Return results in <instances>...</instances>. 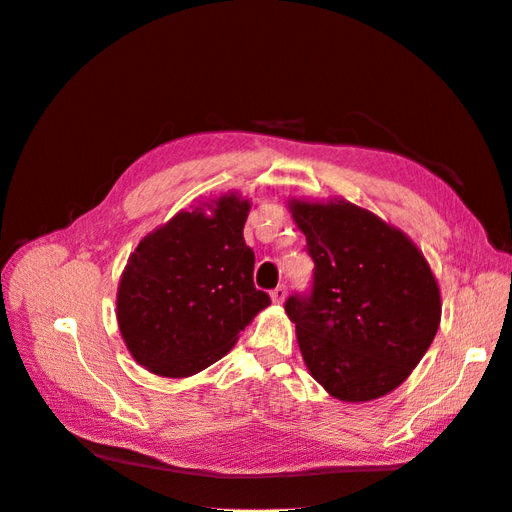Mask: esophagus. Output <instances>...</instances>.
<instances>
[{
  "mask_svg": "<svg viewBox=\"0 0 512 512\" xmlns=\"http://www.w3.org/2000/svg\"><path fill=\"white\" fill-rule=\"evenodd\" d=\"M285 296H287V290H285V285H277L274 287V290L270 292V298H272V303H277V305H281L283 300H285Z\"/></svg>",
  "mask_w": 512,
  "mask_h": 512,
  "instance_id": "esophagus-1",
  "label": "esophagus"
}]
</instances>
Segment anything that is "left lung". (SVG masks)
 <instances>
[{
	"instance_id": "left-lung-1",
	"label": "left lung",
	"mask_w": 512,
	"mask_h": 512,
	"mask_svg": "<svg viewBox=\"0 0 512 512\" xmlns=\"http://www.w3.org/2000/svg\"><path fill=\"white\" fill-rule=\"evenodd\" d=\"M313 259L311 290L285 311L311 376L344 402L381 398L426 355L441 320L428 261L398 229L348 201H292Z\"/></svg>"
}]
</instances>
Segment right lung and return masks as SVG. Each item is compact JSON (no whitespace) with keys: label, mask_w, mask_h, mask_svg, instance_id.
Listing matches in <instances>:
<instances>
[{"label":"right lung","mask_w":512,"mask_h":512,"mask_svg":"<svg viewBox=\"0 0 512 512\" xmlns=\"http://www.w3.org/2000/svg\"><path fill=\"white\" fill-rule=\"evenodd\" d=\"M209 209L181 212L149 233L121 277L116 320L131 357L153 374L205 370L270 305L253 283L255 253L242 235L251 205L229 194Z\"/></svg>","instance_id":"right-lung-1"}]
</instances>
